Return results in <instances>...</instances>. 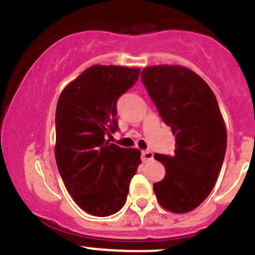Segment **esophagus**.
I'll use <instances>...</instances> for the list:
<instances>
[{
	"instance_id": "esophagus-1",
	"label": "esophagus",
	"mask_w": 255,
	"mask_h": 255,
	"mask_svg": "<svg viewBox=\"0 0 255 255\" xmlns=\"http://www.w3.org/2000/svg\"><path fill=\"white\" fill-rule=\"evenodd\" d=\"M152 158H153V153L151 152V151L146 150L141 152V160H142L143 162H147V161L152 160Z\"/></svg>"
}]
</instances>
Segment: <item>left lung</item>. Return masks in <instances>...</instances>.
<instances>
[{
	"label": "left lung",
	"mask_w": 255,
	"mask_h": 255,
	"mask_svg": "<svg viewBox=\"0 0 255 255\" xmlns=\"http://www.w3.org/2000/svg\"><path fill=\"white\" fill-rule=\"evenodd\" d=\"M141 82L176 136L175 155L153 156L166 170L153 191L165 210L190 212L208 197L223 165L227 130L218 102L200 75L180 65L145 68Z\"/></svg>",
	"instance_id": "left-lung-1"
}]
</instances>
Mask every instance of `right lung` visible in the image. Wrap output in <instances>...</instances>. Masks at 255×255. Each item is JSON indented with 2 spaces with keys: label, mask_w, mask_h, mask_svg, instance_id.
<instances>
[{
  "label": "right lung",
  "mask_w": 255,
  "mask_h": 255,
  "mask_svg": "<svg viewBox=\"0 0 255 255\" xmlns=\"http://www.w3.org/2000/svg\"><path fill=\"white\" fill-rule=\"evenodd\" d=\"M138 68L93 65L64 88L55 110V161L78 206L97 217L117 213L141 163L137 148L105 141L118 130L117 103L136 83Z\"/></svg>",
  "instance_id": "right-lung-1"
}]
</instances>
